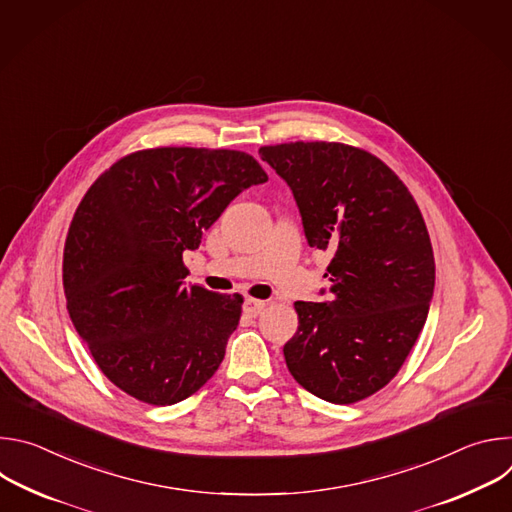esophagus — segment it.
<instances>
[{"instance_id": "1", "label": "esophagus", "mask_w": 512, "mask_h": 512, "mask_svg": "<svg viewBox=\"0 0 512 512\" xmlns=\"http://www.w3.org/2000/svg\"><path fill=\"white\" fill-rule=\"evenodd\" d=\"M265 306H267V304H265L263 300H253V298H247V300H245V306H243V310H245V314H247V316H253V318H255V316H259V314L265 310Z\"/></svg>"}]
</instances>
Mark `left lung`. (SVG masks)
<instances>
[{"instance_id": "left-lung-1", "label": "left lung", "mask_w": 512, "mask_h": 512, "mask_svg": "<svg viewBox=\"0 0 512 512\" xmlns=\"http://www.w3.org/2000/svg\"><path fill=\"white\" fill-rule=\"evenodd\" d=\"M259 154L294 192L310 247L334 253L328 300L296 302L287 369L324 401L367 399L399 373L429 312L435 263L419 206L387 164L352 145L296 141Z\"/></svg>"}]
</instances>
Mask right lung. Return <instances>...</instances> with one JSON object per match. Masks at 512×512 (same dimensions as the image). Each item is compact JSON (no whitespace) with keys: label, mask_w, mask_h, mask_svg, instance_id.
Wrapping results in <instances>:
<instances>
[{"label":"right lung","mask_w":512,"mask_h":512,"mask_svg":"<svg viewBox=\"0 0 512 512\" xmlns=\"http://www.w3.org/2000/svg\"><path fill=\"white\" fill-rule=\"evenodd\" d=\"M263 182L245 152L154 148L121 158L87 190L66 235L62 283L72 324L115 387L174 405L221 367L243 298L186 285L182 253Z\"/></svg>","instance_id":"obj_1"}]
</instances>
